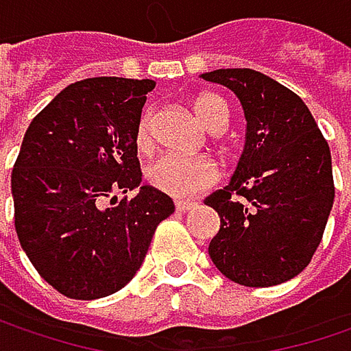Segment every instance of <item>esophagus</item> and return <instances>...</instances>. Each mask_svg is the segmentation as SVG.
I'll list each match as a JSON object with an SVG mask.
<instances>
[{"instance_id":"obj_1","label":"esophagus","mask_w":351,"mask_h":351,"mask_svg":"<svg viewBox=\"0 0 351 351\" xmlns=\"http://www.w3.org/2000/svg\"><path fill=\"white\" fill-rule=\"evenodd\" d=\"M197 203L195 201H175V207H176V211H180V213H186L189 209H193Z\"/></svg>"}]
</instances>
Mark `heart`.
Instances as JSON below:
<instances>
[{
    "label": "heart",
    "instance_id": "obj_1",
    "mask_svg": "<svg viewBox=\"0 0 351 351\" xmlns=\"http://www.w3.org/2000/svg\"><path fill=\"white\" fill-rule=\"evenodd\" d=\"M193 107L199 119L213 132H221L230 121L228 101L215 93H201ZM150 121V111H144L136 128V146L142 152L152 148ZM146 178L154 189L176 199H186L213 186L219 178V169L213 160L203 156L162 154L148 165Z\"/></svg>",
    "mask_w": 351,
    "mask_h": 351
}]
</instances>
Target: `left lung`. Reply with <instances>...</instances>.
<instances>
[{"mask_svg": "<svg viewBox=\"0 0 351 351\" xmlns=\"http://www.w3.org/2000/svg\"><path fill=\"white\" fill-rule=\"evenodd\" d=\"M201 77L232 89L245 117L238 169L205 199L221 219L209 256L244 287L291 280L311 262L333 207L329 146L309 107L278 81L252 69Z\"/></svg>", "mask_w": 351, "mask_h": 351, "instance_id": "1", "label": "left lung"}]
</instances>
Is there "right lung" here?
<instances>
[{"mask_svg": "<svg viewBox=\"0 0 351 351\" xmlns=\"http://www.w3.org/2000/svg\"><path fill=\"white\" fill-rule=\"evenodd\" d=\"M154 89L150 79L95 77L69 85L26 130L12 171L20 244L38 274L71 299L123 289L173 199L141 186L136 128Z\"/></svg>", "mask_w": 351, "mask_h": 351, "instance_id": "right-lung-1", "label": "right lung"}]
</instances>
